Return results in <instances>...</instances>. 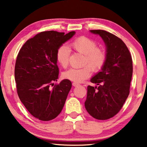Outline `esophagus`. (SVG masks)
I'll return each mask as SVG.
<instances>
[{
    "instance_id": "esophagus-1",
    "label": "esophagus",
    "mask_w": 147,
    "mask_h": 147,
    "mask_svg": "<svg viewBox=\"0 0 147 147\" xmlns=\"http://www.w3.org/2000/svg\"><path fill=\"white\" fill-rule=\"evenodd\" d=\"M79 85H80V84H78V83H76V82H73V86H74V87H76V86H78Z\"/></svg>"
}]
</instances>
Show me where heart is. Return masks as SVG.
<instances>
[{"label": "heart", "instance_id": "b5f03b06", "mask_svg": "<svg viewBox=\"0 0 147 147\" xmlns=\"http://www.w3.org/2000/svg\"><path fill=\"white\" fill-rule=\"evenodd\" d=\"M71 46L74 51L84 55L83 61L85 66L80 69H70L63 73V77L74 82H81L90 77L91 69L93 71H99L103 66L106 55L103 49L97 48L95 41L86 36L78 37L73 41ZM70 50L68 46L62 45L57 49L56 59L61 67L65 68L69 64Z\"/></svg>", "mask_w": 147, "mask_h": 147}]
</instances>
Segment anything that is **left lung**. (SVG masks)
<instances>
[{"mask_svg":"<svg viewBox=\"0 0 147 147\" xmlns=\"http://www.w3.org/2000/svg\"><path fill=\"white\" fill-rule=\"evenodd\" d=\"M106 45V59L100 72L91 78L98 86H88L85 108L97 120H107L120 111L129 94L133 74L132 58L125 43L103 30H90Z\"/></svg>","mask_w":147,"mask_h":147,"instance_id":"1","label":"left lung"}]
</instances>
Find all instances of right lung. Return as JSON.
I'll list each match as a JSON object with an SVG mask.
<instances>
[{
	"instance_id": "1",
	"label": "right lung",
	"mask_w": 147,
	"mask_h": 147,
	"mask_svg": "<svg viewBox=\"0 0 147 147\" xmlns=\"http://www.w3.org/2000/svg\"><path fill=\"white\" fill-rule=\"evenodd\" d=\"M75 34L54 31L41 32L27 40L20 49L15 65L18 95L29 113L37 119L49 121L61 113L72 83L65 79L52 88L59 68L56 52Z\"/></svg>"
}]
</instances>
